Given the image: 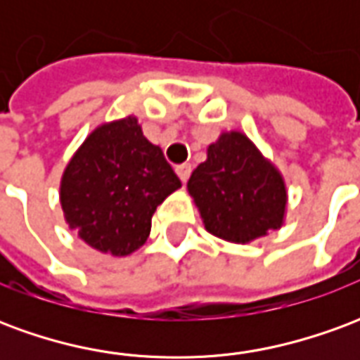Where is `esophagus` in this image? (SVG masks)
I'll use <instances>...</instances> for the list:
<instances>
[{
    "instance_id": "34e87169",
    "label": "esophagus",
    "mask_w": 360,
    "mask_h": 360,
    "mask_svg": "<svg viewBox=\"0 0 360 360\" xmlns=\"http://www.w3.org/2000/svg\"><path fill=\"white\" fill-rule=\"evenodd\" d=\"M191 164H179V165H175V173L179 175V179L185 183V181L188 179V175H191Z\"/></svg>"
}]
</instances>
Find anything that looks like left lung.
I'll return each instance as SVG.
<instances>
[{"label":"left lung","instance_id":"8db88e82","mask_svg":"<svg viewBox=\"0 0 360 360\" xmlns=\"http://www.w3.org/2000/svg\"><path fill=\"white\" fill-rule=\"evenodd\" d=\"M206 231L229 243H250L283 226L285 181L247 134L221 133L187 183Z\"/></svg>","mask_w":360,"mask_h":360}]
</instances>
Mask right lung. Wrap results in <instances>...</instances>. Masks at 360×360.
Listing matches in <instances>:
<instances>
[{
    "label": "right lung",
    "instance_id": "obj_1",
    "mask_svg": "<svg viewBox=\"0 0 360 360\" xmlns=\"http://www.w3.org/2000/svg\"><path fill=\"white\" fill-rule=\"evenodd\" d=\"M179 177L133 115L96 127L67 164L59 198L65 221L92 249L127 257L146 243L152 216Z\"/></svg>",
    "mask_w": 360,
    "mask_h": 360
}]
</instances>
